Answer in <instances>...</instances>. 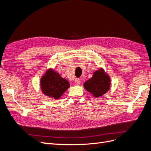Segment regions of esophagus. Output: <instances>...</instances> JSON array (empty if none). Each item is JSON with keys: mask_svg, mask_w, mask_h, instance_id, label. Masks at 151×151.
I'll return each instance as SVG.
<instances>
[{"mask_svg": "<svg viewBox=\"0 0 151 151\" xmlns=\"http://www.w3.org/2000/svg\"><path fill=\"white\" fill-rule=\"evenodd\" d=\"M75 83H76V84H77V85H79V84H81V80H80V79L76 78V79H75Z\"/></svg>", "mask_w": 151, "mask_h": 151, "instance_id": "obj_1", "label": "esophagus"}]
</instances>
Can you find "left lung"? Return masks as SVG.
Listing matches in <instances>:
<instances>
[{
    "instance_id": "obj_1",
    "label": "left lung",
    "mask_w": 151,
    "mask_h": 151,
    "mask_svg": "<svg viewBox=\"0 0 151 151\" xmlns=\"http://www.w3.org/2000/svg\"><path fill=\"white\" fill-rule=\"evenodd\" d=\"M84 87L94 97H100L109 90L110 87V79L101 68L94 72L92 78L86 82Z\"/></svg>"
}]
</instances>
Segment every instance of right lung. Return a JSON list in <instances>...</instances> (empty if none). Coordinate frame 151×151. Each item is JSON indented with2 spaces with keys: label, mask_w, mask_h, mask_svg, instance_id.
<instances>
[{
  "label": "right lung",
  "mask_w": 151,
  "mask_h": 151,
  "mask_svg": "<svg viewBox=\"0 0 151 151\" xmlns=\"http://www.w3.org/2000/svg\"><path fill=\"white\" fill-rule=\"evenodd\" d=\"M68 82L54 70L50 69L41 79V88L44 94L57 99L69 88Z\"/></svg>",
  "instance_id": "obj_1"
}]
</instances>
